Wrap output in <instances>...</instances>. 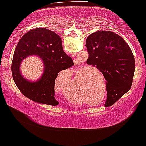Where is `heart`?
Returning <instances> with one entry per match:
<instances>
[{"instance_id": "heart-1", "label": "heart", "mask_w": 146, "mask_h": 146, "mask_svg": "<svg viewBox=\"0 0 146 146\" xmlns=\"http://www.w3.org/2000/svg\"><path fill=\"white\" fill-rule=\"evenodd\" d=\"M84 90L83 91V99L82 97V94H81V91L80 89L76 86V83H73V86L71 87L70 89L68 90H65L63 92V95L67 100H69L72 102L74 103H80L81 102H86L87 99L86 96H84V94H86V96L87 98L92 99V98H94L96 96V95H98L96 93H99L100 91L98 89V87L97 85L95 84L91 81H87L84 86Z\"/></svg>"}]
</instances>
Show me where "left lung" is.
I'll return each mask as SVG.
<instances>
[{"mask_svg":"<svg viewBox=\"0 0 146 146\" xmlns=\"http://www.w3.org/2000/svg\"><path fill=\"white\" fill-rule=\"evenodd\" d=\"M86 46L87 64L96 67L106 80L105 106H110L131 89L135 70L133 52L120 36L108 31L92 33Z\"/></svg>","mask_w":146,"mask_h":146,"instance_id":"1","label":"left lung"}]
</instances>
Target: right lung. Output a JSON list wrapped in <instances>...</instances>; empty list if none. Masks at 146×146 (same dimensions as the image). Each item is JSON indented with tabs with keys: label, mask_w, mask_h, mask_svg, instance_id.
Masks as SVG:
<instances>
[{
	"label": "right lung",
	"mask_w": 146,
	"mask_h": 146,
	"mask_svg": "<svg viewBox=\"0 0 146 146\" xmlns=\"http://www.w3.org/2000/svg\"><path fill=\"white\" fill-rule=\"evenodd\" d=\"M32 54L41 57L44 64L43 75L35 82L25 79L19 72L22 60ZM73 65L72 59L63 51L59 36L48 29L36 28L24 35L17 44L12 64L13 79L22 94L30 100L57 106L59 102L54 97L55 80L60 70Z\"/></svg>",
	"instance_id": "obj_1"
}]
</instances>
